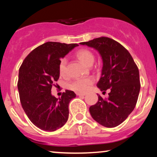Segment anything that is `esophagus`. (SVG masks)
I'll list each match as a JSON object with an SVG mask.
<instances>
[{
	"label": "esophagus",
	"instance_id": "esophagus-1",
	"mask_svg": "<svg viewBox=\"0 0 157 157\" xmlns=\"http://www.w3.org/2000/svg\"><path fill=\"white\" fill-rule=\"evenodd\" d=\"M76 95L78 96H86V94H82V93H76Z\"/></svg>",
	"mask_w": 157,
	"mask_h": 157
}]
</instances>
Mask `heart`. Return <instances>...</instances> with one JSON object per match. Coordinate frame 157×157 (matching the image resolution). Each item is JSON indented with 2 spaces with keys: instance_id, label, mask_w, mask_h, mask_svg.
Instances as JSON below:
<instances>
[{
  "instance_id": "obj_1",
  "label": "heart",
  "mask_w": 157,
  "mask_h": 157,
  "mask_svg": "<svg viewBox=\"0 0 157 157\" xmlns=\"http://www.w3.org/2000/svg\"><path fill=\"white\" fill-rule=\"evenodd\" d=\"M76 56L83 64L86 66H91L94 61V55L91 51L88 49H80L76 53ZM66 65L67 60L65 58L61 59L59 65V71L61 76H65L66 74ZM94 83V78L91 77L88 78H78L75 80L70 84V88L74 91L77 92L85 93L89 89L90 86Z\"/></svg>"
}]
</instances>
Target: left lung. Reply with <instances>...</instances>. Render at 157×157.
Masks as SVG:
<instances>
[{"label":"left lung","mask_w":157,"mask_h":157,"mask_svg":"<svg viewBox=\"0 0 157 157\" xmlns=\"http://www.w3.org/2000/svg\"><path fill=\"white\" fill-rule=\"evenodd\" d=\"M80 44L94 48L99 53L103 67L97 87L104 92L109 89L111 91L106 99L97 94L98 100L90 106V113L105 127L119 126L136 106L140 91L138 67L129 52L111 38H96Z\"/></svg>","instance_id":"left-lung-1"}]
</instances>
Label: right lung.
<instances>
[{
	"instance_id": "add662e5",
	"label": "right lung",
	"mask_w": 157,
	"mask_h": 157,
	"mask_svg": "<svg viewBox=\"0 0 157 157\" xmlns=\"http://www.w3.org/2000/svg\"><path fill=\"white\" fill-rule=\"evenodd\" d=\"M78 46L46 42L32 51L19 68L21 105L31 121L40 129L53 132L68 121V104L76 94L66 90L57 98L51 94V88L59 78L61 59Z\"/></svg>"
}]
</instances>
